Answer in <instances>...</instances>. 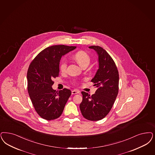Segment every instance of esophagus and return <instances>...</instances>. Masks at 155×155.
Masks as SVG:
<instances>
[{
    "label": "esophagus",
    "mask_w": 155,
    "mask_h": 155,
    "mask_svg": "<svg viewBox=\"0 0 155 155\" xmlns=\"http://www.w3.org/2000/svg\"><path fill=\"white\" fill-rule=\"evenodd\" d=\"M78 93H80V91H77V90H73L71 91L72 94H78Z\"/></svg>",
    "instance_id": "esophagus-1"
}]
</instances>
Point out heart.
I'll use <instances>...</instances> for the list:
<instances>
[{
    "mask_svg": "<svg viewBox=\"0 0 155 155\" xmlns=\"http://www.w3.org/2000/svg\"><path fill=\"white\" fill-rule=\"evenodd\" d=\"M74 58L75 61L77 62V63L80 64V66L82 68L84 66H87L91 61V59L89 56V55L84 51H80L77 52L74 55ZM68 64L66 59H63L60 64V70L61 72L64 73L66 71L67 69Z\"/></svg>",
    "mask_w": 155,
    "mask_h": 155,
    "instance_id": "obj_1",
    "label": "heart"
}]
</instances>
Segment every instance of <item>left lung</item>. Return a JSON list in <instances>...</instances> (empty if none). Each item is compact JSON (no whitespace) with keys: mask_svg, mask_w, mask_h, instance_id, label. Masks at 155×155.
Segmentation results:
<instances>
[{"mask_svg":"<svg viewBox=\"0 0 155 155\" xmlns=\"http://www.w3.org/2000/svg\"><path fill=\"white\" fill-rule=\"evenodd\" d=\"M89 48L94 50L98 57V69L91 80L97 90L91 96L81 92L83 98L80 107L86 119L98 121L110 112L117 96L119 75L114 61L105 50L98 46Z\"/></svg>","mask_w":155,"mask_h":155,"instance_id":"obj_1","label":"left lung"}]
</instances>
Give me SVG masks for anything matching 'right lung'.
<instances>
[{"label":"right lung","mask_w":155,"mask_h":155,"mask_svg":"<svg viewBox=\"0 0 155 155\" xmlns=\"http://www.w3.org/2000/svg\"><path fill=\"white\" fill-rule=\"evenodd\" d=\"M77 47L55 45L44 49L30 64L27 89L36 112L41 117L52 120L61 116L71 91L64 88L55 91L53 80L59 73L61 57Z\"/></svg>","instance_id":"right-lung-1"}]
</instances>
